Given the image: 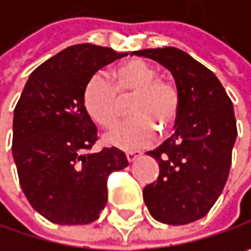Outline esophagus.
Listing matches in <instances>:
<instances>
[{"mask_svg":"<svg viewBox=\"0 0 251 251\" xmlns=\"http://www.w3.org/2000/svg\"><path fill=\"white\" fill-rule=\"evenodd\" d=\"M139 155H141V152H136V151H127V152H126V158H127L129 163L135 161Z\"/></svg>","mask_w":251,"mask_h":251,"instance_id":"obj_1","label":"esophagus"}]
</instances>
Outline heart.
<instances>
[{
    "label": "heart",
    "instance_id": "1",
    "mask_svg": "<svg viewBox=\"0 0 251 251\" xmlns=\"http://www.w3.org/2000/svg\"><path fill=\"white\" fill-rule=\"evenodd\" d=\"M130 103L127 122L104 135L109 145L135 150L154 139V127L167 130L180 112V94L175 82L158 76L155 68L142 59H129L112 70L110 82L93 75L85 84L82 104L88 116L103 127L118 124L122 101Z\"/></svg>",
    "mask_w": 251,
    "mask_h": 251
}]
</instances>
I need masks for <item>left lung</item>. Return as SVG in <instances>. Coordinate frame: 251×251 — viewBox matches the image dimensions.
Masks as SVG:
<instances>
[{"mask_svg":"<svg viewBox=\"0 0 251 251\" xmlns=\"http://www.w3.org/2000/svg\"><path fill=\"white\" fill-rule=\"evenodd\" d=\"M166 67L180 94L175 133L147 154L160 176L144 187V201L160 223L183 226L203 218L226 186L237 124L223 84L205 65L177 48L135 50Z\"/></svg>","mask_w":251,"mask_h":251,"instance_id":"left-lung-1","label":"left lung"}]
</instances>
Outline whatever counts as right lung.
Masks as SVG:
<instances>
[{
  "label": "right lung",
  "instance_id": "right-lung-1",
  "mask_svg": "<svg viewBox=\"0 0 251 251\" xmlns=\"http://www.w3.org/2000/svg\"><path fill=\"white\" fill-rule=\"evenodd\" d=\"M110 48L70 46L27 79L13 119V157L30 205L61 226L96 221L107 202V178L127 166L112 147L91 152L97 127L82 104L87 81L124 58Z\"/></svg>",
  "mask_w": 251,
  "mask_h": 251
}]
</instances>
